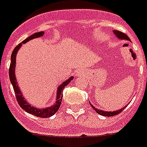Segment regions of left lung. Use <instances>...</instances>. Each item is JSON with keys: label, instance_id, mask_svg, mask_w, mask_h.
I'll use <instances>...</instances> for the list:
<instances>
[{"label": "left lung", "instance_id": "8db88e82", "mask_svg": "<svg viewBox=\"0 0 147 147\" xmlns=\"http://www.w3.org/2000/svg\"><path fill=\"white\" fill-rule=\"evenodd\" d=\"M113 33H114L115 36H116L117 38H119V39H122V40H128L130 41L129 38L125 34H124L123 32H121L119 31H117V30H113ZM90 105H91V107L94 109V111L98 113V114L101 115H103V116H113V115H116L119 114L121 113L124 109L126 107V105L124 107V108H122V109H119V110H116V111H103V110H100V109H96L95 107H94V105H92L90 103Z\"/></svg>", "mask_w": 147, "mask_h": 147}]
</instances>
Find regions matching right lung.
Wrapping results in <instances>:
<instances>
[{
  "label": "right lung",
  "mask_w": 147,
  "mask_h": 147,
  "mask_svg": "<svg viewBox=\"0 0 147 147\" xmlns=\"http://www.w3.org/2000/svg\"><path fill=\"white\" fill-rule=\"evenodd\" d=\"M44 32H39L34 33L33 35L30 36L29 37H28L27 38H25V40L23 41L22 42H21L18 44L12 52L11 57V64H10L9 68V78L11 83L14 90H15V96L17 101L19 104L20 107L22 109L28 113L36 115L37 117H40V118H49V117L53 116L59 109V106L61 105L62 98H63V90L64 89V88L67 85H68L69 82L74 79V77H70L67 80L62 83L60 85L57 87V97H56V101L54 102L53 105H52L51 106L46 107V108H43V109H38L36 107L32 106L31 104H29L26 100H25V97L23 96L22 90L18 87V84L17 79L15 77V66H16V55H17L18 52L20 49V48L22 46L23 44L26 43L28 41L34 39V38H38L41 37L44 35Z\"/></svg>",
  "instance_id": "1"
}]
</instances>
